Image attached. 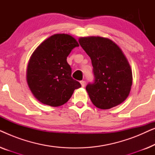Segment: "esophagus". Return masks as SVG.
Returning <instances> with one entry per match:
<instances>
[{"mask_svg": "<svg viewBox=\"0 0 155 155\" xmlns=\"http://www.w3.org/2000/svg\"><path fill=\"white\" fill-rule=\"evenodd\" d=\"M80 84H81V86L82 87H84V84H85V82H84V80H82V81H80Z\"/></svg>", "mask_w": 155, "mask_h": 155, "instance_id": "1", "label": "esophagus"}]
</instances>
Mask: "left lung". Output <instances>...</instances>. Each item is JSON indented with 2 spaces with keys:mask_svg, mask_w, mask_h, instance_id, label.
<instances>
[{
  "mask_svg": "<svg viewBox=\"0 0 155 155\" xmlns=\"http://www.w3.org/2000/svg\"><path fill=\"white\" fill-rule=\"evenodd\" d=\"M78 41L92 61L95 80L87 85L86 90L93 104L109 109L124 102L130 94L133 74L120 48L101 37H80Z\"/></svg>",
  "mask_w": 155,
  "mask_h": 155,
  "instance_id": "obj_1",
  "label": "left lung"
}]
</instances>
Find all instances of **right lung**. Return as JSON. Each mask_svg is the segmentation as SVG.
I'll list each match as a JSON object with an SVG mask.
<instances>
[{"mask_svg": "<svg viewBox=\"0 0 155 155\" xmlns=\"http://www.w3.org/2000/svg\"><path fill=\"white\" fill-rule=\"evenodd\" d=\"M79 44L71 35L56 34L41 42L32 53L26 79L34 97L44 104L59 107L81 87L71 77L67 57Z\"/></svg>", "mask_w": 155, "mask_h": 155, "instance_id": "1", "label": "right lung"}]
</instances>
